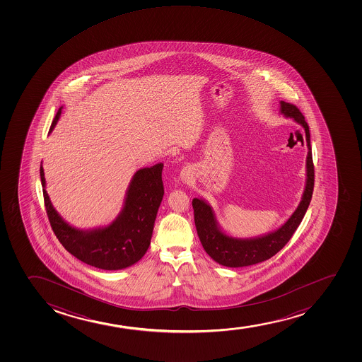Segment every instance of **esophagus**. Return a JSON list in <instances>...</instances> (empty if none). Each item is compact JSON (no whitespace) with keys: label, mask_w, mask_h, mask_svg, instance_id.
<instances>
[{"label":"esophagus","mask_w":362,"mask_h":362,"mask_svg":"<svg viewBox=\"0 0 362 362\" xmlns=\"http://www.w3.org/2000/svg\"><path fill=\"white\" fill-rule=\"evenodd\" d=\"M188 179H189V173L188 171H182L181 173V180L182 181H187Z\"/></svg>","instance_id":"obj_1"}]
</instances>
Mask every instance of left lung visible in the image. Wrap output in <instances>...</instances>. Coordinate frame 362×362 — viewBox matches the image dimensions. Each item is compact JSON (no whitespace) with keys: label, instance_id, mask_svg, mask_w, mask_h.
<instances>
[{"label":"left lung","instance_id":"left-lung-1","mask_svg":"<svg viewBox=\"0 0 362 362\" xmlns=\"http://www.w3.org/2000/svg\"><path fill=\"white\" fill-rule=\"evenodd\" d=\"M280 113L286 118H292L303 128L305 133L308 147L305 160L307 179L303 196L297 209L283 226H280L273 232L255 238L230 237L221 228L216 214L211 205L202 198H194L192 205L194 209V223L200 243L206 254L221 266L230 268L252 266L256 263L267 261L275 254H278L279 251L286 245L287 241L291 239L296 229L298 228L312 200L314 189V164L309 127L304 119L303 115L295 105L280 101Z\"/></svg>","mask_w":362,"mask_h":362}]
</instances>
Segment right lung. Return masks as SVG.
Instances as JSON below:
<instances>
[{
    "label": "right lung",
    "mask_w": 362,
    "mask_h": 362,
    "mask_svg": "<svg viewBox=\"0 0 362 362\" xmlns=\"http://www.w3.org/2000/svg\"><path fill=\"white\" fill-rule=\"evenodd\" d=\"M62 108L50 125L58 123ZM163 163L144 168L134 174L125 193L124 205L108 226L79 229L59 215L46 191L43 166H40L43 198L50 226L64 247L79 261L105 270L124 269L139 262L151 244L154 221L164 196Z\"/></svg>",
    "instance_id": "add662e5"
}]
</instances>
